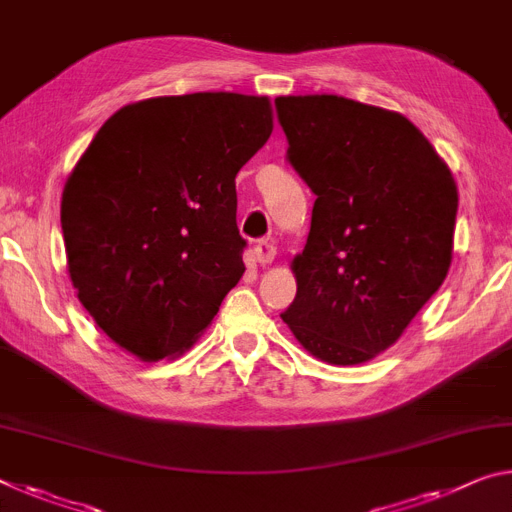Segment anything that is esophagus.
I'll use <instances>...</instances> for the list:
<instances>
[{
  "label": "esophagus",
  "mask_w": 512,
  "mask_h": 512,
  "mask_svg": "<svg viewBox=\"0 0 512 512\" xmlns=\"http://www.w3.org/2000/svg\"><path fill=\"white\" fill-rule=\"evenodd\" d=\"M275 255H278V248L273 246V241H257L255 257H257L259 264H271Z\"/></svg>",
  "instance_id": "34e87169"
}]
</instances>
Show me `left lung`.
<instances>
[{"label":"left lung","instance_id":"1","mask_svg":"<svg viewBox=\"0 0 512 512\" xmlns=\"http://www.w3.org/2000/svg\"><path fill=\"white\" fill-rule=\"evenodd\" d=\"M287 161L316 196L282 321L330 364L392 346L446 278L458 189L401 113L339 95L275 100Z\"/></svg>","mask_w":512,"mask_h":512}]
</instances>
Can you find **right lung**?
Returning a JSON list of instances; mask_svg holds the SVG:
<instances>
[{
	"label": "right lung",
	"instance_id": "obj_1",
	"mask_svg": "<svg viewBox=\"0 0 512 512\" xmlns=\"http://www.w3.org/2000/svg\"><path fill=\"white\" fill-rule=\"evenodd\" d=\"M269 97L191 93L127 104L68 177L61 227L81 305L157 362L205 330L246 271L241 166L269 141Z\"/></svg>",
	"mask_w": 512,
	"mask_h": 512
}]
</instances>
